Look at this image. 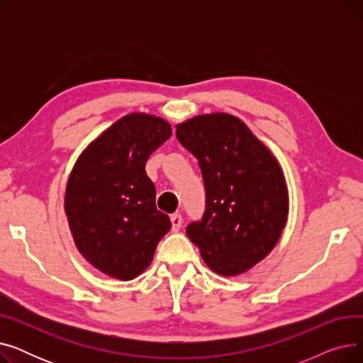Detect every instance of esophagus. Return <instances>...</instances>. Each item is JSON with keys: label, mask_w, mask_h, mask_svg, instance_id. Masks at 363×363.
Instances as JSON below:
<instances>
[{"label": "esophagus", "mask_w": 363, "mask_h": 363, "mask_svg": "<svg viewBox=\"0 0 363 363\" xmlns=\"http://www.w3.org/2000/svg\"><path fill=\"white\" fill-rule=\"evenodd\" d=\"M170 222H172V231L177 233V231L181 230V226H182V216L178 215V213L172 215L170 216Z\"/></svg>", "instance_id": "esophagus-1"}]
</instances>
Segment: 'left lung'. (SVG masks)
Listing matches in <instances>:
<instances>
[{"mask_svg": "<svg viewBox=\"0 0 363 363\" xmlns=\"http://www.w3.org/2000/svg\"><path fill=\"white\" fill-rule=\"evenodd\" d=\"M178 141L199 160L206 212L186 235L222 277L252 269L268 256L287 223L289 189L272 151L241 119L200 114L177 125Z\"/></svg>", "mask_w": 363, "mask_h": 363, "instance_id": "left-lung-1", "label": "left lung"}]
</instances>
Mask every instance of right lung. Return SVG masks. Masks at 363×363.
<instances>
[{
    "label": "right lung",
    "instance_id": "obj_1",
    "mask_svg": "<svg viewBox=\"0 0 363 363\" xmlns=\"http://www.w3.org/2000/svg\"><path fill=\"white\" fill-rule=\"evenodd\" d=\"M170 135L164 119L129 113L89 143L70 172L65 212L74 245L111 278L143 274L170 230L145 174L150 155Z\"/></svg>",
    "mask_w": 363,
    "mask_h": 363
}]
</instances>
